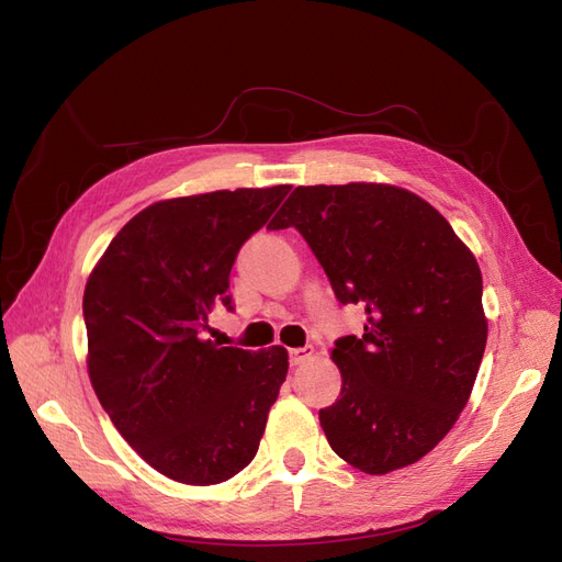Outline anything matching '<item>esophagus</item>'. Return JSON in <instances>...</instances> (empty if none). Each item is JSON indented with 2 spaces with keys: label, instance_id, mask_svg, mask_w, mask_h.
<instances>
[{
  "label": "esophagus",
  "instance_id": "1",
  "mask_svg": "<svg viewBox=\"0 0 562 562\" xmlns=\"http://www.w3.org/2000/svg\"><path fill=\"white\" fill-rule=\"evenodd\" d=\"M314 356V347L307 345V347H295L288 351V359H291V366H302L304 361H310Z\"/></svg>",
  "mask_w": 562,
  "mask_h": 562
}]
</instances>
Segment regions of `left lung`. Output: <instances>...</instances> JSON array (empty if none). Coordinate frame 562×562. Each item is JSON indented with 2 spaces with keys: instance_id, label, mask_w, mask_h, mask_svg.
<instances>
[{
  "instance_id": "1",
  "label": "left lung",
  "mask_w": 562,
  "mask_h": 562,
  "mask_svg": "<svg viewBox=\"0 0 562 562\" xmlns=\"http://www.w3.org/2000/svg\"><path fill=\"white\" fill-rule=\"evenodd\" d=\"M295 227L363 335L335 339L330 448L370 475L415 464L452 429L483 361V277L448 220L391 184L295 187L269 229Z\"/></svg>"
}]
</instances>
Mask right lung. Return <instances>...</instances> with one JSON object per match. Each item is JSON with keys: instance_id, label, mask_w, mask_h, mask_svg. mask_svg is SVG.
<instances>
[{"instance_id": "add662e5", "label": "right lung", "mask_w": 562, "mask_h": 562, "mask_svg": "<svg viewBox=\"0 0 562 562\" xmlns=\"http://www.w3.org/2000/svg\"><path fill=\"white\" fill-rule=\"evenodd\" d=\"M291 184L151 203L122 227L83 291L89 375L116 431L187 485L246 469L288 372L283 347L206 339L215 304L234 312L229 271Z\"/></svg>"}]
</instances>
